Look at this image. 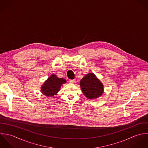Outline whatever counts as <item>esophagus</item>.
I'll list each match as a JSON object with an SVG mask.
<instances>
[{
    "mask_svg": "<svg viewBox=\"0 0 148 148\" xmlns=\"http://www.w3.org/2000/svg\"><path fill=\"white\" fill-rule=\"evenodd\" d=\"M69 82H70V83H71V84H74V83H75V82H76V80H75V79H70V80L69 81Z\"/></svg>",
    "mask_w": 148,
    "mask_h": 148,
    "instance_id": "obj_1",
    "label": "esophagus"
}]
</instances>
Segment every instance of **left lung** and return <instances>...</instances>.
<instances>
[{
    "label": "left lung",
    "mask_w": 148,
    "mask_h": 148,
    "mask_svg": "<svg viewBox=\"0 0 148 148\" xmlns=\"http://www.w3.org/2000/svg\"><path fill=\"white\" fill-rule=\"evenodd\" d=\"M80 86L84 95L89 99L99 97L103 92V85L93 73L86 74L80 81Z\"/></svg>",
    "instance_id": "1"
}]
</instances>
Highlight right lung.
<instances>
[{"label":"right lung","mask_w":148,"mask_h":148,"mask_svg":"<svg viewBox=\"0 0 148 148\" xmlns=\"http://www.w3.org/2000/svg\"><path fill=\"white\" fill-rule=\"evenodd\" d=\"M66 81L63 78H59L55 74H52L44 82L41 87V91L47 97H53L57 95L60 88Z\"/></svg>","instance_id":"add662e5"}]
</instances>
